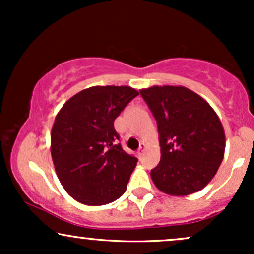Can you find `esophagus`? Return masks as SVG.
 I'll return each instance as SVG.
<instances>
[{
    "instance_id": "esophagus-1",
    "label": "esophagus",
    "mask_w": 254,
    "mask_h": 254,
    "mask_svg": "<svg viewBox=\"0 0 254 254\" xmlns=\"http://www.w3.org/2000/svg\"><path fill=\"white\" fill-rule=\"evenodd\" d=\"M145 149H147V147H145V144H144V143H141V145H139V149H138V156L143 155Z\"/></svg>"
}]
</instances>
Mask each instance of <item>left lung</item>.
Masks as SVG:
<instances>
[{"label":"left lung","mask_w":254,"mask_h":254,"mask_svg":"<svg viewBox=\"0 0 254 254\" xmlns=\"http://www.w3.org/2000/svg\"><path fill=\"white\" fill-rule=\"evenodd\" d=\"M157 123L161 157L150 172L153 183L170 196H188L211 182L226 149L217 113L184 86L139 89Z\"/></svg>","instance_id":"left-lung-1"}]
</instances>
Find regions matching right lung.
<instances>
[{
    "label": "right lung",
    "mask_w": 254,
    "mask_h": 254,
    "mask_svg": "<svg viewBox=\"0 0 254 254\" xmlns=\"http://www.w3.org/2000/svg\"><path fill=\"white\" fill-rule=\"evenodd\" d=\"M138 95L129 86H94L58 111L51 130V157L69 196L84 205L115 202L127 190L137 159L122 149L113 122Z\"/></svg>",
    "instance_id": "add662e5"
}]
</instances>
